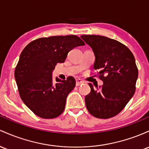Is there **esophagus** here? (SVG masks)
I'll return each mask as SVG.
<instances>
[{
    "label": "esophagus",
    "instance_id": "34e87169",
    "mask_svg": "<svg viewBox=\"0 0 149 149\" xmlns=\"http://www.w3.org/2000/svg\"><path fill=\"white\" fill-rule=\"evenodd\" d=\"M83 84H84V81H81L80 79H77L76 80V86H80V85Z\"/></svg>",
    "mask_w": 149,
    "mask_h": 149
}]
</instances>
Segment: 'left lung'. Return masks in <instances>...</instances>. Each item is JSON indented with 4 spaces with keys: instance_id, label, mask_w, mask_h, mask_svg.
Masks as SVG:
<instances>
[{
    "instance_id": "1",
    "label": "left lung",
    "mask_w": 149,
    "mask_h": 149,
    "mask_svg": "<svg viewBox=\"0 0 149 149\" xmlns=\"http://www.w3.org/2000/svg\"><path fill=\"white\" fill-rule=\"evenodd\" d=\"M85 43L95 55L93 68L98 70L101 87L93 88L85 96L90 114L97 118L108 119L121 112L132 98L136 90L138 69L130 50L116 40L98 35H82Z\"/></svg>"
}]
</instances>
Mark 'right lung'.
Returning <instances> with one entry per match:
<instances>
[{
  "label": "right lung",
  "instance_id": "add662e5",
  "mask_svg": "<svg viewBox=\"0 0 149 149\" xmlns=\"http://www.w3.org/2000/svg\"><path fill=\"white\" fill-rule=\"evenodd\" d=\"M84 45L77 36L68 35L39 38L24 48L15 78L20 98L35 115L52 119L64 111L66 98L76 81L73 77L66 80L56 77L54 84L52 72L57 63H64L71 50Z\"/></svg>",
  "mask_w": 149,
  "mask_h": 149
}]
</instances>
